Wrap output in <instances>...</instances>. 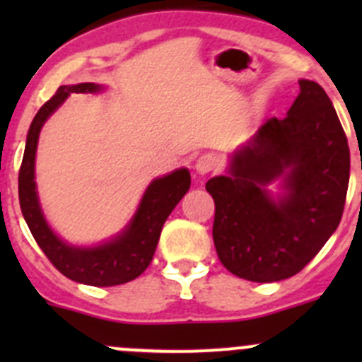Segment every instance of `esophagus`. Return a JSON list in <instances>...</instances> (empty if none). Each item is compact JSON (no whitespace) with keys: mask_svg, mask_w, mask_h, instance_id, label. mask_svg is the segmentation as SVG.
<instances>
[{"mask_svg":"<svg viewBox=\"0 0 362 362\" xmlns=\"http://www.w3.org/2000/svg\"><path fill=\"white\" fill-rule=\"evenodd\" d=\"M196 171L199 175H206L217 168V158L214 154H203L202 158L196 160Z\"/></svg>","mask_w":362,"mask_h":362,"instance_id":"esophagus-1","label":"esophagus"}]
</instances>
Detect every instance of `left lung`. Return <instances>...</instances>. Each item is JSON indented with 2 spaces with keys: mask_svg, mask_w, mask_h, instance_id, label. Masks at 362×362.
<instances>
[{
  "mask_svg": "<svg viewBox=\"0 0 362 362\" xmlns=\"http://www.w3.org/2000/svg\"><path fill=\"white\" fill-rule=\"evenodd\" d=\"M299 89L287 115L266 120L233 154L228 175L206 182L218 259L250 282L301 272L341 221L350 177L345 131L319 83L299 80ZM279 177L286 192L275 200L267 185Z\"/></svg>",
  "mask_w": 362,
  "mask_h": 362,
  "instance_id": "left-lung-1",
  "label": "left lung"
}]
</instances>
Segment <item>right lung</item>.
Returning <instances> with one entry per match:
<instances>
[{"mask_svg": "<svg viewBox=\"0 0 362 362\" xmlns=\"http://www.w3.org/2000/svg\"><path fill=\"white\" fill-rule=\"evenodd\" d=\"M101 86L76 83L61 86L40 108L29 127L23 164L19 171V202L33 238L50 262L75 282L94 287L120 286L140 276L151 264L158 247L160 229L168 215L191 187L189 170L180 168L166 177L156 178L145 191L136 214L122 233L103 245L82 249L64 243L54 235L40 208L35 184V158L38 136L45 120L63 105L71 93H98Z\"/></svg>", "mask_w": 362, "mask_h": 362, "instance_id": "1", "label": "right lung"}]
</instances>
